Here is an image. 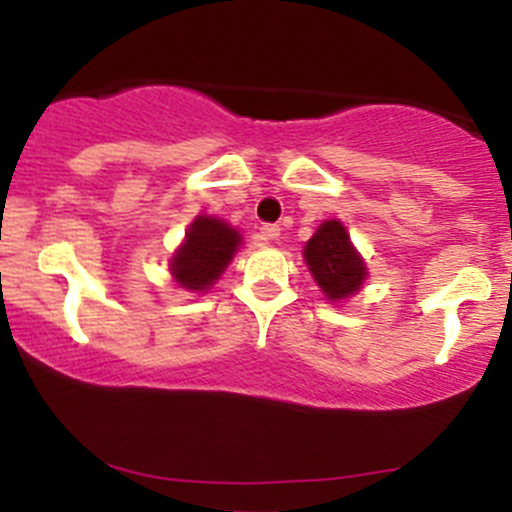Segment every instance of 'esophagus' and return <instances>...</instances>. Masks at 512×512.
Here are the masks:
<instances>
[{
	"mask_svg": "<svg viewBox=\"0 0 512 512\" xmlns=\"http://www.w3.org/2000/svg\"><path fill=\"white\" fill-rule=\"evenodd\" d=\"M277 237H280V227L277 225H265L260 230V240L265 242V245H270V242H275Z\"/></svg>",
	"mask_w": 512,
	"mask_h": 512,
	"instance_id": "34e87169",
	"label": "esophagus"
}]
</instances>
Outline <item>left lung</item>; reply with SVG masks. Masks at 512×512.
Returning a JSON list of instances; mask_svg holds the SVG:
<instances>
[{"mask_svg":"<svg viewBox=\"0 0 512 512\" xmlns=\"http://www.w3.org/2000/svg\"><path fill=\"white\" fill-rule=\"evenodd\" d=\"M302 257L312 280L330 302H347L362 290L367 280L365 260L352 245L350 232L340 220L322 222L307 240Z\"/></svg>","mask_w":512,"mask_h":512,"instance_id":"left-lung-1","label":"left lung"}]
</instances>
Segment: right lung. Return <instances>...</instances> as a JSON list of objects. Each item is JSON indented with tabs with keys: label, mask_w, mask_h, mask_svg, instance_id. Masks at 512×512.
Wrapping results in <instances>:
<instances>
[{
	"label": "right lung",
	"mask_w": 512,
	"mask_h": 512,
	"mask_svg": "<svg viewBox=\"0 0 512 512\" xmlns=\"http://www.w3.org/2000/svg\"><path fill=\"white\" fill-rule=\"evenodd\" d=\"M242 247V235L212 215H197L170 257V275L187 292H210Z\"/></svg>",
	"instance_id": "obj_1"
}]
</instances>
